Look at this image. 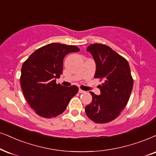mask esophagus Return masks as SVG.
Masks as SVG:
<instances>
[{"label":"esophagus","instance_id":"1","mask_svg":"<svg viewBox=\"0 0 156 156\" xmlns=\"http://www.w3.org/2000/svg\"><path fill=\"white\" fill-rule=\"evenodd\" d=\"M78 92H79L80 94H83V93H85L84 90H83L81 89H79V90H78Z\"/></svg>","mask_w":156,"mask_h":156}]
</instances>
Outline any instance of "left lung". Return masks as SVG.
<instances>
[{
    "instance_id": "obj_1",
    "label": "left lung",
    "mask_w": 156,
    "mask_h": 156,
    "mask_svg": "<svg viewBox=\"0 0 156 156\" xmlns=\"http://www.w3.org/2000/svg\"><path fill=\"white\" fill-rule=\"evenodd\" d=\"M87 51L96 64L94 78L103 83L98 86L100 96L90 91L92 101L85 112L96 123H107L119 115L129 101L133 87L130 68L125 58L105 44H90Z\"/></svg>"
}]
</instances>
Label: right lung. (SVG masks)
<instances>
[{"label":"right lung","instance_id":"add662e5","mask_svg":"<svg viewBox=\"0 0 156 156\" xmlns=\"http://www.w3.org/2000/svg\"><path fill=\"white\" fill-rule=\"evenodd\" d=\"M78 47L51 43L37 49L21 67L20 83L23 96L35 113L44 118L60 115L78 92L76 86L65 87L55 78L62 73L63 59L79 52Z\"/></svg>","mask_w":156,"mask_h":156}]
</instances>
